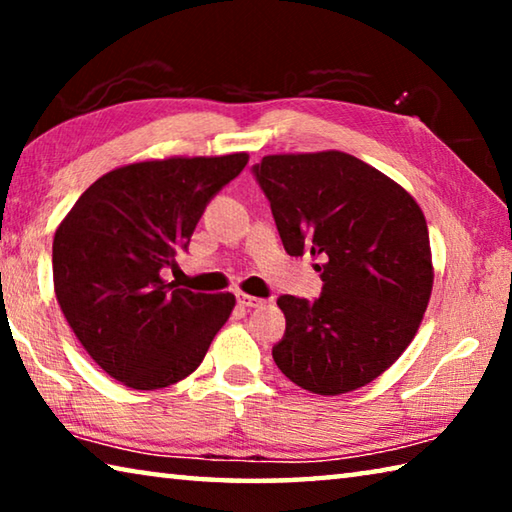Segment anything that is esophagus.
<instances>
[{"instance_id":"obj_1","label":"esophagus","mask_w":512,"mask_h":512,"mask_svg":"<svg viewBox=\"0 0 512 512\" xmlns=\"http://www.w3.org/2000/svg\"><path fill=\"white\" fill-rule=\"evenodd\" d=\"M237 300H239V305L241 307H248V309H253V307H259L262 305V298H255V296H248V293H239L237 296Z\"/></svg>"}]
</instances>
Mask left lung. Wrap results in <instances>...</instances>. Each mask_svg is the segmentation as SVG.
<instances>
[{"instance_id": "8db88e82", "label": "left lung", "mask_w": 512, "mask_h": 512, "mask_svg": "<svg viewBox=\"0 0 512 512\" xmlns=\"http://www.w3.org/2000/svg\"><path fill=\"white\" fill-rule=\"evenodd\" d=\"M253 171L284 250L323 259L318 300L277 298L287 318L277 368L309 393L357 391L400 359L427 311L433 262L420 205L343 151L264 155Z\"/></svg>"}]
</instances>
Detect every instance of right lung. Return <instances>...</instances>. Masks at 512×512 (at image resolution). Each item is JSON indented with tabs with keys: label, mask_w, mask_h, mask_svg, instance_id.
<instances>
[{
	"label": "right lung",
	"mask_w": 512,
	"mask_h": 512,
	"mask_svg": "<svg viewBox=\"0 0 512 512\" xmlns=\"http://www.w3.org/2000/svg\"><path fill=\"white\" fill-rule=\"evenodd\" d=\"M248 153L171 155L103 173L54 235V291L76 339L133 391H158L201 366L235 309L232 293H194L162 277L205 205Z\"/></svg>",
	"instance_id": "add662e5"
}]
</instances>
